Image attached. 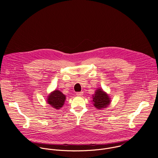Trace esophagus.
I'll list each match as a JSON object with an SVG mask.
<instances>
[{"instance_id": "1", "label": "esophagus", "mask_w": 158, "mask_h": 158, "mask_svg": "<svg viewBox=\"0 0 158 158\" xmlns=\"http://www.w3.org/2000/svg\"><path fill=\"white\" fill-rule=\"evenodd\" d=\"M77 95L80 97V96H81L83 95V92H77Z\"/></svg>"}]
</instances>
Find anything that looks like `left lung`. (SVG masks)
<instances>
[{
  "label": "left lung",
  "mask_w": 158,
  "mask_h": 158,
  "mask_svg": "<svg viewBox=\"0 0 158 158\" xmlns=\"http://www.w3.org/2000/svg\"><path fill=\"white\" fill-rule=\"evenodd\" d=\"M94 106L98 110L105 108L111 102V98L102 89H97L92 95Z\"/></svg>",
  "instance_id": "8db88e82"
}]
</instances>
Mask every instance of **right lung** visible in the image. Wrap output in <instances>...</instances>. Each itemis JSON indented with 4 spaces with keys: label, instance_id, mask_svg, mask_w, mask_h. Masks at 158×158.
Segmentation results:
<instances>
[{
    "label": "right lung",
    "instance_id": "add662e5",
    "mask_svg": "<svg viewBox=\"0 0 158 158\" xmlns=\"http://www.w3.org/2000/svg\"><path fill=\"white\" fill-rule=\"evenodd\" d=\"M65 100L66 95L59 90H55L49 94L47 102L55 109H60L63 106Z\"/></svg>",
    "mask_w": 158,
    "mask_h": 158
}]
</instances>
